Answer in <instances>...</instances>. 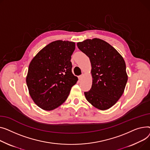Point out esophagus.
Instances as JSON below:
<instances>
[{
	"instance_id": "esophagus-1",
	"label": "esophagus",
	"mask_w": 150,
	"mask_h": 150,
	"mask_svg": "<svg viewBox=\"0 0 150 150\" xmlns=\"http://www.w3.org/2000/svg\"><path fill=\"white\" fill-rule=\"evenodd\" d=\"M83 77V74H82V75H81V76H79V80H81V79H82Z\"/></svg>"
}]
</instances>
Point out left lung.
Returning <instances> with one entry per match:
<instances>
[{"instance_id":"8db88e82","label":"left lung","mask_w":150,"mask_h":150,"mask_svg":"<svg viewBox=\"0 0 150 150\" xmlns=\"http://www.w3.org/2000/svg\"><path fill=\"white\" fill-rule=\"evenodd\" d=\"M79 49L90 58L92 86L85 92L86 100L93 107L106 110L119 100L128 81L125 60L107 42L94 38L77 42Z\"/></svg>"}]
</instances>
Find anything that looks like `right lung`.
I'll list each match as a JSON object with an SVG mask.
<instances>
[{"label":"right lung","instance_id":"add662e5","mask_svg":"<svg viewBox=\"0 0 150 150\" xmlns=\"http://www.w3.org/2000/svg\"><path fill=\"white\" fill-rule=\"evenodd\" d=\"M75 47L73 42L56 40L31 60L26 82L31 99L42 110H53L64 103L78 81L71 70Z\"/></svg>","mask_w":150,"mask_h":150}]
</instances>
